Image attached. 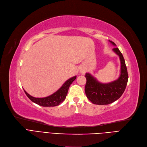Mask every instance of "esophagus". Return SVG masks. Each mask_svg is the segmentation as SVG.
Segmentation results:
<instances>
[{"mask_svg":"<svg viewBox=\"0 0 147 147\" xmlns=\"http://www.w3.org/2000/svg\"><path fill=\"white\" fill-rule=\"evenodd\" d=\"M80 72L82 74H84L86 72V70L84 69H81L80 70Z\"/></svg>","mask_w":147,"mask_h":147,"instance_id":"34e87169","label":"esophagus"}]
</instances>
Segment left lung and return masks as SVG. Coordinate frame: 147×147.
I'll use <instances>...</instances> for the list:
<instances>
[{
	"label": "left lung",
	"mask_w": 147,
	"mask_h": 147,
	"mask_svg": "<svg viewBox=\"0 0 147 147\" xmlns=\"http://www.w3.org/2000/svg\"><path fill=\"white\" fill-rule=\"evenodd\" d=\"M109 42L116 46L114 42ZM113 50L120 60V75L117 80L109 83H101L89 73L85 75L86 78L85 93L87 98L95 105H109L118 100L124 92L128 83V75L123 55L117 47Z\"/></svg>",
	"instance_id": "1"
}]
</instances>
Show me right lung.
Here are the masks:
<instances>
[{"instance_id": "1", "label": "right lung", "mask_w": 147, "mask_h": 147, "mask_svg": "<svg viewBox=\"0 0 147 147\" xmlns=\"http://www.w3.org/2000/svg\"><path fill=\"white\" fill-rule=\"evenodd\" d=\"M77 78V76L69 78L65 82L61 87L57 91H56L53 94L50 95L48 97L44 98H36L29 95L26 91L24 90L25 94L30 100H31L33 102L38 105L44 107H51V106H56L61 103L65 100L68 92V90L70 84Z\"/></svg>"}]
</instances>
